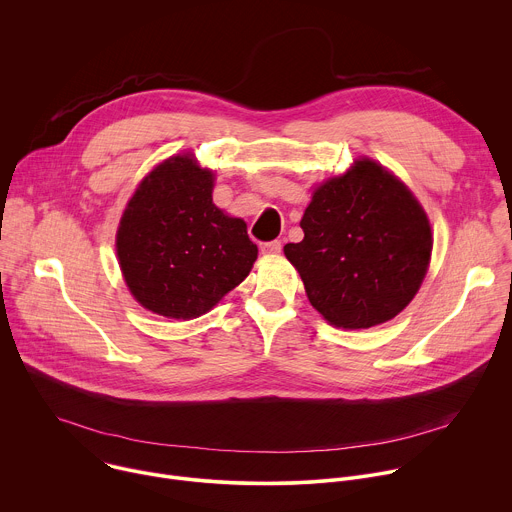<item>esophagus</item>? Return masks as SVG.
<instances>
[{
	"instance_id": "esophagus-1",
	"label": "esophagus",
	"mask_w": 512,
	"mask_h": 512,
	"mask_svg": "<svg viewBox=\"0 0 512 512\" xmlns=\"http://www.w3.org/2000/svg\"><path fill=\"white\" fill-rule=\"evenodd\" d=\"M260 250H262V254H280L282 244H280L278 240H274V242H264V244H260Z\"/></svg>"
}]
</instances>
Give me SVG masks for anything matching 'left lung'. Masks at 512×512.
<instances>
[{"mask_svg": "<svg viewBox=\"0 0 512 512\" xmlns=\"http://www.w3.org/2000/svg\"><path fill=\"white\" fill-rule=\"evenodd\" d=\"M302 242L284 256L315 309L339 329H369L399 315L432 256L430 220L414 193L371 159L321 183L300 220Z\"/></svg>", "mask_w": 512, "mask_h": 512, "instance_id": "1", "label": "left lung"}]
</instances>
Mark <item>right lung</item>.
Instances as JSON below:
<instances>
[{
  "mask_svg": "<svg viewBox=\"0 0 512 512\" xmlns=\"http://www.w3.org/2000/svg\"><path fill=\"white\" fill-rule=\"evenodd\" d=\"M214 173L193 155L169 157L137 187L117 230L131 294L167 319H197L236 288L258 256L246 222L212 199Z\"/></svg>",
  "mask_w": 512,
  "mask_h": 512,
  "instance_id": "1",
  "label": "right lung"
}]
</instances>
